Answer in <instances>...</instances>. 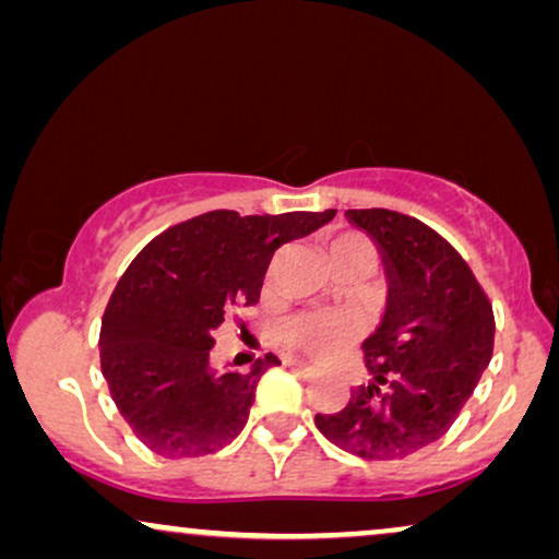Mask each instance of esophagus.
<instances>
[{
    "label": "esophagus",
    "instance_id": "obj_1",
    "mask_svg": "<svg viewBox=\"0 0 559 559\" xmlns=\"http://www.w3.org/2000/svg\"><path fill=\"white\" fill-rule=\"evenodd\" d=\"M285 364H287V366H293V369H297V371H302L305 377H312V373H318V366H316V364H310V361H302V358L287 356V358H285Z\"/></svg>",
    "mask_w": 559,
    "mask_h": 559
}]
</instances>
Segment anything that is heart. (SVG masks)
Returning <instances> with one entry per match:
<instances>
[{"label": "heart", "mask_w": 559, "mask_h": 559, "mask_svg": "<svg viewBox=\"0 0 559 559\" xmlns=\"http://www.w3.org/2000/svg\"><path fill=\"white\" fill-rule=\"evenodd\" d=\"M331 254H356L371 262V247L361 236L343 234L331 243ZM358 333V318L350 312H302L285 323V338L289 346L302 348L305 354L325 356L341 348Z\"/></svg>", "instance_id": "b5f03b06"}]
</instances>
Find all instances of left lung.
I'll use <instances>...</instances> for the list:
<instances>
[{"label":"left lung","instance_id":"left-lung-1","mask_svg":"<svg viewBox=\"0 0 559 559\" xmlns=\"http://www.w3.org/2000/svg\"><path fill=\"white\" fill-rule=\"evenodd\" d=\"M377 247L384 316L361 343L369 384L316 427L366 461H402L450 430L493 354V310L465 259L423 221L386 209L346 211Z\"/></svg>","mask_w":559,"mask_h":559}]
</instances>
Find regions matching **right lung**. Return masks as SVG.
Listing matches in <instances>:
<instances>
[{
	"mask_svg": "<svg viewBox=\"0 0 559 559\" xmlns=\"http://www.w3.org/2000/svg\"><path fill=\"white\" fill-rule=\"evenodd\" d=\"M335 216L211 211L167 228L121 274L102 320V371L111 400L152 453L182 461L218 453L243 430L257 384L280 358L236 371L213 366V333L254 305L272 254Z\"/></svg>",
	"mask_w": 559,
	"mask_h": 559,
	"instance_id": "obj_1",
	"label": "right lung"
}]
</instances>
